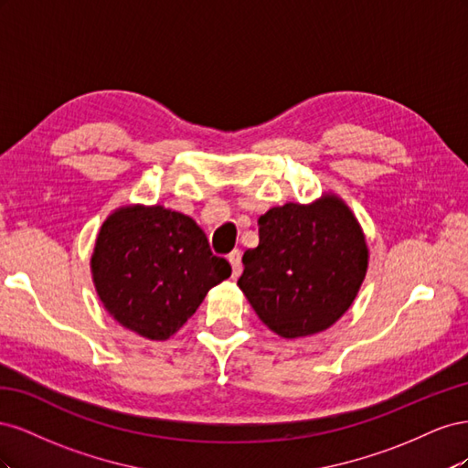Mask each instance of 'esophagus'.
I'll return each instance as SVG.
<instances>
[{
	"instance_id": "obj_1",
	"label": "esophagus",
	"mask_w": 468,
	"mask_h": 468,
	"mask_svg": "<svg viewBox=\"0 0 468 468\" xmlns=\"http://www.w3.org/2000/svg\"><path fill=\"white\" fill-rule=\"evenodd\" d=\"M229 261L232 265V277H239V273H242V251L239 250H234L230 256H229Z\"/></svg>"
}]
</instances>
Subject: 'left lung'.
Instances as JSON below:
<instances>
[{"label": "left lung", "instance_id": "1", "mask_svg": "<svg viewBox=\"0 0 468 468\" xmlns=\"http://www.w3.org/2000/svg\"><path fill=\"white\" fill-rule=\"evenodd\" d=\"M238 287L269 330L314 335L342 318L363 285L369 248L359 220L335 193L287 203L260 217V244L244 251Z\"/></svg>", "mask_w": 468, "mask_h": 468}]
</instances>
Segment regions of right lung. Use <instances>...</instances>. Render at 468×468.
<instances>
[{
	"mask_svg": "<svg viewBox=\"0 0 468 468\" xmlns=\"http://www.w3.org/2000/svg\"><path fill=\"white\" fill-rule=\"evenodd\" d=\"M99 301L126 330L154 342L174 335L207 292L229 279L197 222L162 205H124L99 229L91 253Z\"/></svg>",
	"mask_w": 468,
	"mask_h": 468,
	"instance_id": "right-lung-1",
	"label": "right lung"
}]
</instances>
